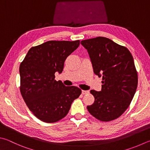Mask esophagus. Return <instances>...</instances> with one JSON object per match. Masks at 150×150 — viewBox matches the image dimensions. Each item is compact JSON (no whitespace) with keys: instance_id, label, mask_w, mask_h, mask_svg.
<instances>
[{"instance_id":"1","label":"esophagus","mask_w":150,"mask_h":150,"mask_svg":"<svg viewBox=\"0 0 150 150\" xmlns=\"http://www.w3.org/2000/svg\"><path fill=\"white\" fill-rule=\"evenodd\" d=\"M89 93V91H88V90H82V91H81V93H82L83 95L87 94V93Z\"/></svg>"}]
</instances>
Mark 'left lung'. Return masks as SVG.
<instances>
[{
	"instance_id": "obj_1",
	"label": "left lung",
	"mask_w": 150,
	"mask_h": 150,
	"mask_svg": "<svg viewBox=\"0 0 150 150\" xmlns=\"http://www.w3.org/2000/svg\"><path fill=\"white\" fill-rule=\"evenodd\" d=\"M81 44L87 50L94 73L103 80L100 91H90L95 102L87 108L101 121L116 119L127 109L137 88L133 57L127 47L108 38L87 39Z\"/></svg>"
}]
</instances>
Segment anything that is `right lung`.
<instances>
[{
	"label": "right lung",
	"mask_w": 150,
	"mask_h": 150,
	"mask_svg": "<svg viewBox=\"0 0 150 150\" xmlns=\"http://www.w3.org/2000/svg\"><path fill=\"white\" fill-rule=\"evenodd\" d=\"M80 40H50L29 50L19 67L20 91L28 108L39 120L57 122L69 112L81 90L66 87L55 80L63 72L67 57L78 48Z\"/></svg>",
	"instance_id": "add662e5"
}]
</instances>
